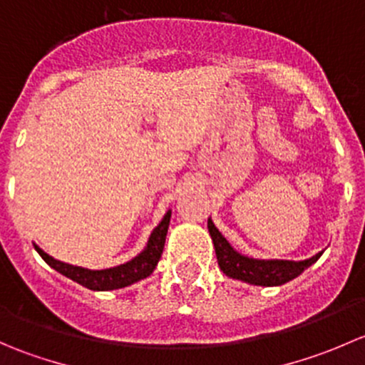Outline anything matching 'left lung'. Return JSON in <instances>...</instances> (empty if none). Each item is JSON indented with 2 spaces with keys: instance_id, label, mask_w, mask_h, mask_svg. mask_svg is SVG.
Masks as SVG:
<instances>
[{
  "instance_id": "left-lung-1",
  "label": "left lung",
  "mask_w": 365,
  "mask_h": 365,
  "mask_svg": "<svg viewBox=\"0 0 365 365\" xmlns=\"http://www.w3.org/2000/svg\"><path fill=\"white\" fill-rule=\"evenodd\" d=\"M208 231L212 235L213 247H215L217 261L219 267L227 277L240 279V281L251 282V284L257 286H281L284 282L292 281V279L298 277L302 272L307 267H311L322 252L316 256L309 257L305 261H261L252 259V257H245L238 254L227 244L226 238L219 233L212 220H208Z\"/></svg>"
}]
</instances>
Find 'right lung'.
Wrapping results in <instances>:
<instances>
[{
    "instance_id": "obj_1",
    "label": "right lung",
    "mask_w": 365,
    "mask_h": 365,
    "mask_svg": "<svg viewBox=\"0 0 365 365\" xmlns=\"http://www.w3.org/2000/svg\"><path fill=\"white\" fill-rule=\"evenodd\" d=\"M169 219H171V212L165 213L162 222L153 230L152 237H150L148 240V245H146V249L139 254V256H135L134 259L128 261V263L120 264V267L114 268H106V270H88V268L61 263V261L51 257L49 254L43 252L42 249L36 247V245L35 249L36 252L43 257V261H46L47 264H51L54 270L67 275L72 281L79 282L84 288L93 289V292H109V289H118L125 288V286L128 284H134V282L148 277V275L155 270L157 263H159L162 256V251H164Z\"/></svg>"
}]
</instances>
